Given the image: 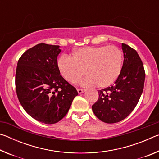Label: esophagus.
Masks as SVG:
<instances>
[{
    "label": "esophagus",
    "instance_id": "obj_1",
    "mask_svg": "<svg viewBox=\"0 0 159 159\" xmlns=\"http://www.w3.org/2000/svg\"><path fill=\"white\" fill-rule=\"evenodd\" d=\"M78 93L79 94H82L83 93L85 92V90H82V89H77Z\"/></svg>",
    "mask_w": 159,
    "mask_h": 159
}]
</instances>
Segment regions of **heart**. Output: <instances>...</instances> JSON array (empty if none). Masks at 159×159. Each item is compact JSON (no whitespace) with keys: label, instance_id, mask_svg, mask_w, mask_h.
Segmentation results:
<instances>
[{"label":"heart","instance_id":"obj_1","mask_svg":"<svg viewBox=\"0 0 159 159\" xmlns=\"http://www.w3.org/2000/svg\"><path fill=\"white\" fill-rule=\"evenodd\" d=\"M123 64V53L116 46H87L72 52L71 57L59 59V71L66 81L76 84L82 79L83 71L87 77L81 82L83 87L98 85L107 88L119 76Z\"/></svg>","mask_w":159,"mask_h":159}]
</instances>
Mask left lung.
I'll list each match as a JSON object with an SVG mask.
<instances>
[{
  "label": "left lung",
  "instance_id": "1",
  "mask_svg": "<svg viewBox=\"0 0 159 159\" xmlns=\"http://www.w3.org/2000/svg\"><path fill=\"white\" fill-rule=\"evenodd\" d=\"M123 61L121 71L111 87L99 90V99L93 111L102 121L119 122L133 111L143 91L145 72L135 50L122 43Z\"/></svg>",
  "mask_w": 159,
  "mask_h": 159
}]
</instances>
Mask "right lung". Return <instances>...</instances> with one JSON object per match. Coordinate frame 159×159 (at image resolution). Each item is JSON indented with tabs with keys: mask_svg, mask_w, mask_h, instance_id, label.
Returning <instances> with one entry per match:
<instances>
[{
	"mask_svg": "<svg viewBox=\"0 0 159 159\" xmlns=\"http://www.w3.org/2000/svg\"><path fill=\"white\" fill-rule=\"evenodd\" d=\"M60 45L40 43L30 48L18 61L16 92L27 114L45 124L65 116L78 92L60 75L57 56Z\"/></svg>",
	"mask_w": 159,
	"mask_h": 159,
	"instance_id": "1",
	"label": "right lung"
}]
</instances>
